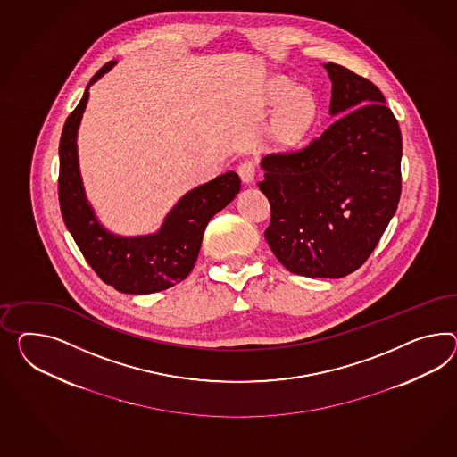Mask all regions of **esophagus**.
I'll list each match as a JSON object with an SVG mask.
<instances>
[{"label": "esophagus", "instance_id": "1", "mask_svg": "<svg viewBox=\"0 0 457 457\" xmlns=\"http://www.w3.org/2000/svg\"><path fill=\"white\" fill-rule=\"evenodd\" d=\"M255 172H257V162L252 159H245L238 165V176L244 184H252L255 179Z\"/></svg>", "mask_w": 457, "mask_h": 457}]
</instances>
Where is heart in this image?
Masks as SVG:
<instances>
[{"mask_svg": "<svg viewBox=\"0 0 457 457\" xmlns=\"http://www.w3.org/2000/svg\"><path fill=\"white\" fill-rule=\"evenodd\" d=\"M288 89L287 82H281L280 91ZM315 116L313 96L304 87H296L288 94L281 104L280 112L275 119V136L285 145H292L303 137L304 130Z\"/></svg>", "mask_w": 457, "mask_h": 457, "instance_id": "obj_1", "label": "heart"}]
</instances>
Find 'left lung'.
<instances>
[{
	"label": "left lung",
	"mask_w": 457,
	"mask_h": 457,
	"mask_svg": "<svg viewBox=\"0 0 457 457\" xmlns=\"http://www.w3.org/2000/svg\"><path fill=\"white\" fill-rule=\"evenodd\" d=\"M337 120L296 153L262 159L270 202L265 238L281 265L312 278H341L373 253L401 197L403 142L373 82L323 64Z\"/></svg>",
	"instance_id": "left-lung-1"
}]
</instances>
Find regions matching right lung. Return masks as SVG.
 Masks as SVG:
<instances>
[{"label":"right lung","mask_w":457,"mask_h":457,"mask_svg":"<svg viewBox=\"0 0 457 457\" xmlns=\"http://www.w3.org/2000/svg\"><path fill=\"white\" fill-rule=\"evenodd\" d=\"M114 64L116 61H111L94 74L79 104L62 128L59 141V207L76 245L101 280L118 292L130 295L162 292L192 271L207 223L235 199L240 190V177L230 170L188 190L167 213L155 234L119 237L105 230L84 194L76 139L89 99V86Z\"/></svg>","instance_id":"1"}]
</instances>
